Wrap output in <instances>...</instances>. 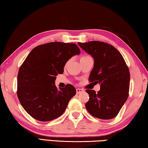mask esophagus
<instances>
[{"instance_id": "1", "label": "esophagus", "mask_w": 148, "mask_h": 148, "mask_svg": "<svg viewBox=\"0 0 148 148\" xmlns=\"http://www.w3.org/2000/svg\"><path fill=\"white\" fill-rule=\"evenodd\" d=\"M84 91V90L82 89V88H76V92L77 94H80V93L83 92Z\"/></svg>"}]
</instances>
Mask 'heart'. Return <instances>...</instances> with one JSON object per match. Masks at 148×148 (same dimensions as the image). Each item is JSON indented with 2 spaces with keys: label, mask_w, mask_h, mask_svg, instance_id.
<instances>
[{
  "label": "heart",
  "mask_w": 148,
  "mask_h": 148,
  "mask_svg": "<svg viewBox=\"0 0 148 148\" xmlns=\"http://www.w3.org/2000/svg\"><path fill=\"white\" fill-rule=\"evenodd\" d=\"M88 57H90V56H83L81 58V59H80V61L81 60H83V59H85V58H88Z\"/></svg>",
  "instance_id": "1"
}]
</instances>
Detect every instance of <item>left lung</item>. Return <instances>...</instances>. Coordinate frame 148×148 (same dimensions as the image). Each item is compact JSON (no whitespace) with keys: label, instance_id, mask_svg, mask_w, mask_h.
I'll return each instance as SVG.
<instances>
[{"label":"left lung","instance_id":"1","mask_svg":"<svg viewBox=\"0 0 148 148\" xmlns=\"http://www.w3.org/2000/svg\"><path fill=\"white\" fill-rule=\"evenodd\" d=\"M78 45L94 59L90 82L99 83L101 89L86 90L89 100L85 104L92 116L103 120L118 115L128 97L130 74L121 53L112 45L99 41Z\"/></svg>","mask_w":148,"mask_h":148}]
</instances>
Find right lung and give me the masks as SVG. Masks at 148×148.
<instances>
[{"mask_svg": "<svg viewBox=\"0 0 148 148\" xmlns=\"http://www.w3.org/2000/svg\"><path fill=\"white\" fill-rule=\"evenodd\" d=\"M80 53L75 44L56 42L38 45L27 56L18 74L17 95L32 117L47 122L65 112L76 89L69 84L58 89L56 76L63 73L70 58Z\"/></svg>", "mask_w": 148, "mask_h": 148, "instance_id": "obj_1", "label": "right lung"}]
</instances>
